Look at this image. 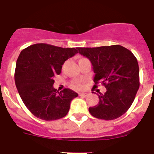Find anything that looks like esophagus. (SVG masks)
Wrapping results in <instances>:
<instances>
[{
  "label": "esophagus",
  "mask_w": 154,
  "mask_h": 154,
  "mask_svg": "<svg viewBox=\"0 0 154 154\" xmlns=\"http://www.w3.org/2000/svg\"><path fill=\"white\" fill-rule=\"evenodd\" d=\"M79 96H81V97H86V96H88V93H86V92H81V93L79 94Z\"/></svg>",
  "instance_id": "esophagus-1"
}]
</instances>
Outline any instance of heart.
Returning a JSON list of instances; mask_svg holds the SVG:
<instances>
[{"label": "heart", "mask_w": 154, "mask_h": 154, "mask_svg": "<svg viewBox=\"0 0 154 154\" xmlns=\"http://www.w3.org/2000/svg\"><path fill=\"white\" fill-rule=\"evenodd\" d=\"M71 87L75 89H81L82 88V81H74L71 84Z\"/></svg>", "instance_id": "obj_1"}]
</instances>
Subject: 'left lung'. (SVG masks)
<instances>
[{
  "mask_svg": "<svg viewBox=\"0 0 154 154\" xmlns=\"http://www.w3.org/2000/svg\"><path fill=\"white\" fill-rule=\"evenodd\" d=\"M78 50L93 66L96 75L92 90L98 88L99 83L106 89L104 94L99 92V104L89 108L91 115L105 120L120 117L131 106L140 87L137 58L130 50L118 45Z\"/></svg>",
  "mask_w": 154,
  "mask_h": 154,
  "instance_id": "8db88e82",
  "label": "left lung"
}]
</instances>
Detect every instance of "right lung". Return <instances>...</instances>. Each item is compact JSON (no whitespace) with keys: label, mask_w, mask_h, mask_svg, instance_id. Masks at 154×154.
I'll use <instances>...</instances> for the list:
<instances>
[{"label":"right lung","mask_w":154,"mask_h":154,"mask_svg":"<svg viewBox=\"0 0 154 154\" xmlns=\"http://www.w3.org/2000/svg\"><path fill=\"white\" fill-rule=\"evenodd\" d=\"M77 48L39 43L21 51L16 62L14 81L18 93L30 112L46 121L67 115L71 101L78 94L69 89L58 92L53 87L65 61L77 54Z\"/></svg>","instance_id":"1"}]
</instances>
